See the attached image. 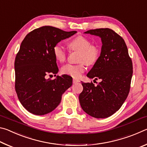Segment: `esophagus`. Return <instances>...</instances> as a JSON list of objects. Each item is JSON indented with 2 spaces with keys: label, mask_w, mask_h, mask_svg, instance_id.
I'll use <instances>...</instances> for the list:
<instances>
[{
  "label": "esophagus",
  "mask_w": 147,
  "mask_h": 147,
  "mask_svg": "<svg viewBox=\"0 0 147 147\" xmlns=\"http://www.w3.org/2000/svg\"><path fill=\"white\" fill-rule=\"evenodd\" d=\"M73 84L78 83V82H80V80H78V79H75V78H74V79L73 80Z\"/></svg>",
  "instance_id": "1"
}]
</instances>
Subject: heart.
Masks as SVG:
<instances>
[{
    "label": "heart",
    "mask_w": 147,
    "mask_h": 147,
    "mask_svg": "<svg viewBox=\"0 0 147 147\" xmlns=\"http://www.w3.org/2000/svg\"><path fill=\"white\" fill-rule=\"evenodd\" d=\"M69 47L72 51L79 52L78 62L76 65L66 64L61 68V73L78 78L86 71V63L88 65L94 64L100 56V50L97 46L91 45L89 39L86 37L79 36L69 41ZM53 54L57 61L63 63L67 58V52L60 45H56L53 47Z\"/></svg>",
    "instance_id": "obj_1"
}]
</instances>
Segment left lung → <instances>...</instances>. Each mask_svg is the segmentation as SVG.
<instances>
[{"label": "left lung", "instance_id": "1", "mask_svg": "<svg viewBox=\"0 0 147 147\" xmlns=\"http://www.w3.org/2000/svg\"><path fill=\"white\" fill-rule=\"evenodd\" d=\"M85 34L99 36L100 55L90 71L89 78L100 79L97 86L82 82L83 91L79 101L83 110L94 118H106L120 109L130 91L133 73L132 61L122 37L113 30H90Z\"/></svg>", "mask_w": 147, "mask_h": 147}]
</instances>
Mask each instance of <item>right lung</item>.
Masks as SVG:
<instances>
[{
    "mask_svg": "<svg viewBox=\"0 0 147 147\" xmlns=\"http://www.w3.org/2000/svg\"><path fill=\"white\" fill-rule=\"evenodd\" d=\"M76 32L45 26L30 32L22 41L15 60V88L20 102L29 112L43 115L53 111L73 84L72 77L67 74L54 80L47 76H56L58 72L53 47Z\"/></svg>",
    "mask_w": 147,
    "mask_h": 147,
    "instance_id": "add662e5",
    "label": "right lung"
}]
</instances>
